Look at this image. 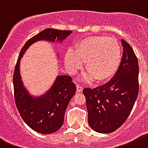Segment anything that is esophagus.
I'll list each match as a JSON object with an SVG mask.
<instances>
[{"mask_svg": "<svg viewBox=\"0 0 148 148\" xmlns=\"http://www.w3.org/2000/svg\"><path fill=\"white\" fill-rule=\"evenodd\" d=\"M76 89H77L78 92H82V87L81 86H79V85H77V86H76Z\"/></svg>", "mask_w": 148, "mask_h": 148, "instance_id": "esophagus-1", "label": "esophagus"}]
</instances>
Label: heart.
Wrapping results in <instances>:
<instances>
[{"label": "heart", "mask_w": 148, "mask_h": 148, "mask_svg": "<svg viewBox=\"0 0 148 148\" xmlns=\"http://www.w3.org/2000/svg\"><path fill=\"white\" fill-rule=\"evenodd\" d=\"M121 58V46L115 39L106 36H90L78 42L75 50L67 49L65 65L71 73H75L86 62L85 69L88 73L82 79L90 82L95 78L98 82H103L115 75Z\"/></svg>", "instance_id": "heart-1"}]
</instances>
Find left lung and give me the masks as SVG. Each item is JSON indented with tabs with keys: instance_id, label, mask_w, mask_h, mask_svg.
<instances>
[{
	"instance_id": "1",
	"label": "left lung",
	"mask_w": 148,
	"mask_h": 148,
	"mask_svg": "<svg viewBox=\"0 0 148 148\" xmlns=\"http://www.w3.org/2000/svg\"><path fill=\"white\" fill-rule=\"evenodd\" d=\"M123 56L116 73L107 83L86 88L88 122L96 132L109 134L127 119L138 95V61L132 47L123 39Z\"/></svg>"
}]
</instances>
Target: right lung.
Masks as SVG:
<instances>
[{"mask_svg": "<svg viewBox=\"0 0 148 148\" xmlns=\"http://www.w3.org/2000/svg\"><path fill=\"white\" fill-rule=\"evenodd\" d=\"M72 31L46 28L27 41L21 50L14 73L13 83L16 106L29 127L42 134H49L60 129L69 103L76 91L69 75H57L53 84L40 96L32 95L25 86L20 73L21 60L28 48L39 41L51 43L63 42ZM58 58V54H57Z\"/></svg>", "mask_w": 148, "mask_h": 148, "instance_id": "add662e5", "label": "right lung"}]
</instances>
